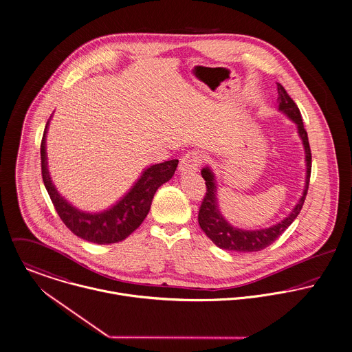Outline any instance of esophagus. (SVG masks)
<instances>
[{
    "label": "esophagus",
    "mask_w": 352,
    "mask_h": 352,
    "mask_svg": "<svg viewBox=\"0 0 352 352\" xmlns=\"http://www.w3.org/2000/svg\"><path fill=\"white\" fill-rule=\"evenodd\" d=\"M202 158L198 151H188L186 155L182 157L180 164H179V172L180 173H190L195 172L199 168Z\"/></svg>",
    "instance_id": "obj_1"
}]
</instances>
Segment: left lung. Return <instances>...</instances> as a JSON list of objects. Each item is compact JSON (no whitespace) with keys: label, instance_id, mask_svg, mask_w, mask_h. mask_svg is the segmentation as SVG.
I'll list each match as a JSON object with an SVG mask.
<instances>
[{"label":"left lung","instance_id":"left-lung-1","mask_svg":"<svg viewBox=\"0 0 352 352\" xmlns=\"http://www.w3.org/2000/svg\"><path fill=\"white\" fill-rule=\"evenodd\" d=\"M277 109L283 115H285L292 122L296 124L298 135L302 140L303 148H305V162H306V177H305V188L302 192V197L296 202V205L292 208L289 214L284 217L277 224H273L266 228H258V230H243L232 226L221 213L220 205H219V192H217V179L213 169L208 165L201 170L202 177L206 182V195L204 198V202L199 209L198 214V223L202 228V231L206 236L220 248L228 250V251H237V252H248V251H259L272 244L280 234H283L292 221L298 217V214L302 210V206L305 204V198L307 195L309 182H310V172H311V153H310V144L307 132L303 126V121L300 112L296 107V104L292 101V98L287 94L285 89L277 83Z\"/></svg>","mask_w":352,"mask_h":352}]
</instances>
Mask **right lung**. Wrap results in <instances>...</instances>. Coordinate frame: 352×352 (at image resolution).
Masks as SVG:
<instances>
[{
  "label": "right lung",
  "instance_id": "obj_1",
  "mask_svg": "<svg viewBox=\"0 0 352 352\" xmlns=\"http://www.w3.org/2000/svg\"><path fill=\"white\" fill-rule=\"evenodd\" d=\"M49 124L50 120L46 124L41 143L42 179L63 223L78 237L97 244L118 243L128 237L146 219L155 191L175 175L179 160L147 166L116 204L101 212H85L68 202L58 192L50 177L46 154Z\"/></svg>",
  "mask_w": 352,
  "mask_h": 352
}]
</instances>
